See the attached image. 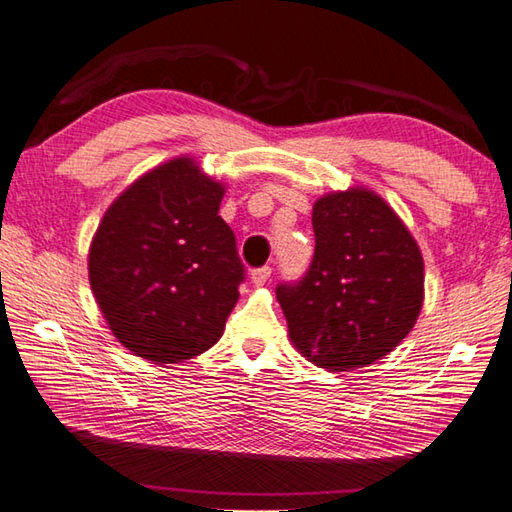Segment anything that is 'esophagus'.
<instances>
[{
    "label": "esophagus",
    "instance_id": "obj_1",
    "mask_svg": "<svg viewBox=\"0 0 512 512\" xmlns=\"http://www.w3.org/2000/svg\"><path fill=\"white\" fill-rule=\"evenodd\" d=\"M273 275V268L270 266H262V268H255L253 273H250V281H253L255 286H264L266 281Z\"/></svg>",
    "mask_w": 512,
    "mask_h": 512
}]
</instances>
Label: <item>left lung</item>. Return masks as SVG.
Instances as JSON below:
<instances>
[{
	"mask_svg": "<svg viewBox=\"0 0 512 512\" xmlns=\"http://www.w3.org/2000/svg\"><path fill=\"white\" fill-rule=\"evenodd\" d=\"M314 257L297 284H279L292 345L310 363L350 372L387 356L411 332L424 299L416 239L363 187L314 202Z\"/></svg>",
	"mask_w": 512,
	"mask_h": 512,
	"instance_id": "obj_1",
	"label": "left lung"
}]
</instances>
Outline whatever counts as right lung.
<instances>
[{"mask_svg": "<svg viewBox=\"0 0 512 512\" xmlns=\"http://www.w3.org/2000/svg\"><path fill=\"white\" fill-rule=\"evenodd\" d=\"M222 198L198 162L173 158L105 211L88 255L90 286L129 352L182 363L220 341L244 281L235 235L217 215Z\"/></svg>", "mask_w": 512, "mask_h": 512, "instance_id": "right-lung-1", "label": "right lung"}]
</instances>
